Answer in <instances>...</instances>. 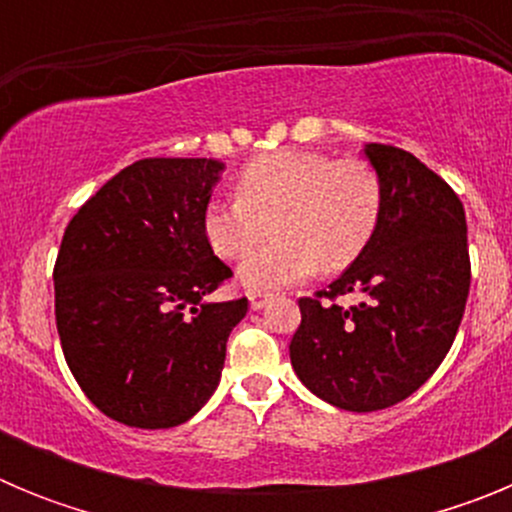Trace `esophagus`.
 <instances>
[{
	"mask_svg": "<svg viewBox=\"0 0 512 512\" xmlns=\"http://www.w3.org/2000/svg\"><path fill=\"white\" fill-rule=\"evenodd\" d=\"M271 300V292H261V289H251L248 292V302H251V310H264L266 302Z\"/></svg>",
	"mask_w": 512,
	"mask_h": 512,
	"instance_id": "obj_1",
	"label": "esophagus"
}]
</instances>
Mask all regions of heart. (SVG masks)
<instances>
[{
    "label": "heart",
    "instance_id": "1",
    "mask_svg": "<svg viewBox=\"0 0 512 512\" xmlns=\"http://www.w3.org/2000/svg\"><path fill=\"white\" fill-rule=\"evenodd\" d=\"M382 179L361 158L336 161L318 151L266 153L238 176V197L212 200L205 235L220 259L251 253L238 269L248 289H277L312 271L346 269L377 233L382 217Z\"/></svg>",
    "mask_w": 512,
    "mask_h": 512
}]
</instances>
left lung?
Listing matches in <instances>:
<instances>
[{"label":"left lung","instance_id":"obj_1","mask_svg":"<svg viewBox=\"0 0 512 512\" xmlns=\"http://www.w3.org/2000/svg\"><path fill=\"white\" fill-rule=\"evenodd\" d=\"M364 153L382 179L377 233L328 289L302 297L289 343L307 390L351 413L392 408L436 372L472 279L467 217L454 189L402 148L366 143ZM351 291L367 300L348 311L335 305Z\"/></svg>","mask_w":512,"mask_h":512}]
</instances>
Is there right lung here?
I'll list each match as a JSON object with an SVG mask.
<instances>
[{
  "label": "right lung",
  "mask_w": 512,
  "mask_h": 512,
  "mask_svg": "<svg viewBox=\"0 0 512 512\" xmlns=\"http://www.w3.org/2000/svg\"><path fill=\"white\" fill-rule=\"evenodd\" d=\"M225 164L143 158L79 207L53 284L63 356L84 395L130 428H174L220 382L248 300L207 302L230 266L212 253L205 210Z\"/></svg>",
  "instance_id": "right-lung-1"
}]
</instances>
